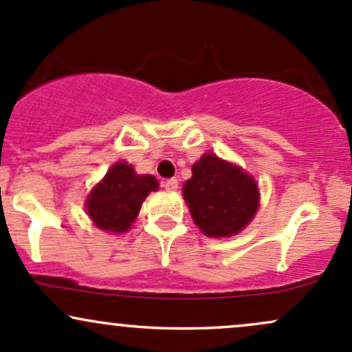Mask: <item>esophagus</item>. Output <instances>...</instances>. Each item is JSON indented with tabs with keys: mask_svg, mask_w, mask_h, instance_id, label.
I'll list each match as a JSON object with an SVG mask.
<instances>
[{
	"mask_svg": "<svg viewBox=\"0 0 352 352\" xmlns=\"http://www.w3.org/2000/svg\"><path fill=\"white\" fill-rule=\"evenodd\" d=\"M177 187H179V180L177 179H167L164 182V188L165 190H170V192H173V190H177Z\"/></svg>",
	"mask_w": 352,
	"mask_h": 352,
	"instance_id": "34e87169",
	"label": "esophagus"
}]
</instances>
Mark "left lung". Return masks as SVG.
<instances>
[{"mask_svg": "<svg viewBox=\"0 0 352 352\" xmlns=\"http://www.w3.org/2000/svg\"><path fill=\"white\" fill-rule=\"evenodd\" d=\"M182 190L195 226L207 237L239 234L258 207L254 177L214 153H206L194 164L192 179Z\"/></svg>", "mask_w": 352, "mask_h": 352, "instance_id": "1", "label": "left lung"}]
</instances>
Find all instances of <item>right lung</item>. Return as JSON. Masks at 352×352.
<instances>
[{
	"label": "right lung",
	"mask_w": 352,
	"mask_h": 352,
	"mask_svg": "<svg viewBox=\"0 0 352 352\" xmlns=\"http://www.w3.org/2000/svg\"><path fill=\"white\" fill-rule=\"evenodd\" d=\"M158 182L153 175H138L132 165L117 162L88 195L85 208L98 229L122 234L132 227L142 204Z\"/></svg>",
	"instance_id": "1"
}]
</instances>
